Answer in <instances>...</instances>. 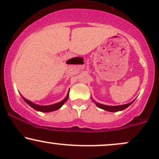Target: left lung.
<instances>
[{
    "instance_id": "8db88e82",
    "label": "left lung",
    "mask_w": 159,
    "mask_h": 159,
    "mask_svg": "<svg viewBox=\"0 0 159 159\" xmlns=\"http://www.w3.org/2000/svg\"><path fill=\"white\" fill-rule=\"evenodd\" d=\"M93 102L96 104L97 106H98L99 108L100 109L106 110V111H111V112H114V111H121V110H124L125 109L129 106L133 102V101L129 102V103L125 104V105H122V106H106V105H102V104L98 103V102H95L94 100H93Z\"/></svg>"
}]
</instances>
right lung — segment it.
I'll use <instances>...</instances> for the list:
<instances>
[{
    "instance_id": "obj_1",
    "label": "right lung",
    "mask_w": 159,
    "mask_h": 159,
    "mask_svg": "<svg viewBox=\"0 0 159 159\" xmlns=\"http://www.w3.org/2000/svg\"><path fill=\"white\" fill-rule=\"evenodd\" d=\"M23 98V97H22ZM24 100L25 101L29 106H30L32 108L37 110V111H42V112H49V111H56V110L60 109L61 107V106L65 103V102L67 101V100L68 99V94L67 95V97L65 98L62 101L58 102V103L56 104H53V105H50V106H39V105H36V104L33 103V102L30 101V100H27L26 98H23Z\"/></svg>"
}]
</instances>
